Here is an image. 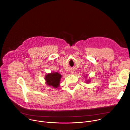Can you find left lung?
<instances>
[{"label":"left lung","instance_id":"left-lung-1","mask_svg":"<svg viewBox=\"0 0 130 130\" xmlns=\"http://www.w3.org/2000/svg\"><path fill=\"white\" fill-rule=\"evenodd\" d=\"M90 82V80H87V81H86V83H88V82Z\"/></svg>","mask_w":130,"mask_h":130}]
</instances>
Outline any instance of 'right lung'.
<instances>
[{
	"mask_svg": "<svg viewBox=\"0 0 130 130\" xmlns=\"http://www.w3.org/2000/svg\"><path fill=\"white\" fill-rule=\"evenodd\" d=\"M61 77L62 76L60 73L55 72L47 74L45 79L47 85L55 88L59 87Z\"/></svg>",
	"mask_w": 130,
	"mask_h": 130,
	"instance_id": "1",
	"label": "right lung"
}]
</instances>
